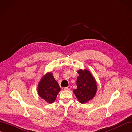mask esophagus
Masks as SVG:
<instances>
[{"label":"esophagus","instance_id":"obj_1","mask_svg":"<svg viewBox=\"0 0 132 132\" xmlns=\"http://www.w3.org/2000/svg\"><path fill=\"white\" fill-rule=\"evenodd\" d=\"M70 88H71V86H68V87H67L64 88V90H70Z\"/></svg>","mask_w":132,"mask_h":132}]
</instances>
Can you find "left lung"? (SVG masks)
Here are the masks:
<instances>
[{
    "label": "left lung",
    "mask_w": 132,
    "mask_h": 132,
    "mask_svg": "<svg viewBox=\"0 0 132 132\" xmlns=\"http://www.w3.org/2000/svg\"><path fill=\"white\" fill-rule=\"evenodd\" d=\"M79 76L77 79V89L73 90L74 94L81 104L91 100L96 95L97 87L96 81L88 70H78Z\"/></svg>",
    "instance_id": "left-lung-1"
}]
</instances>
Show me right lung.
Masks as SVG:
<instances>
[{
    "label": "right lung",
    "instance_id": "right-lung-1",
    "mask_svg": "<svg viewBox=\"0 0 132 132\" xmlns=\"http://www.w3.org/2000/svg\"><path fill=\"white\" fill-rule=\"evenodd\" d=\"M60 91L58 83L54 78L52 73H47L38 84L37 91L40 97L49 104L55 100Z\"/></svg>",
    "mask_w": 132,
    "mask_h": 132
}]
</instances>
